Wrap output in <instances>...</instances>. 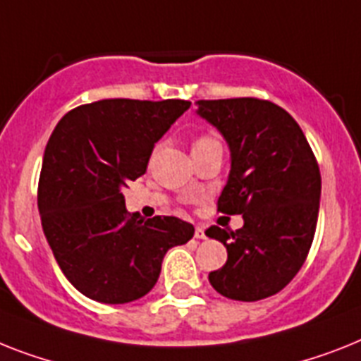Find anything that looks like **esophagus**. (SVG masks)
Instances as JSON below:
<instances>
[{
	"label": "esophagus",
	"mask_w": 361,
	"mask_h": 361,
	"mask_svg": "<svg viewBox=\"0 0 361 361\" xmlns=\"http://www.w3.org/2000/svg\"><path fill=\"white\" fill-rule=\"evenodd\" d=\"M195 238H197V240H204V238H207V232H204V228L202 227L195 228Z\"/></svg>",
	"instance_id": "34e87169"
}]
</instances>
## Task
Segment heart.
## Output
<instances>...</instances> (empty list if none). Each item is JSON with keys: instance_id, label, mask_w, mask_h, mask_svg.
Masks as SVG:
<instances>
[{"instance_id": "obj_1", "label": "heart", "mask_w": 361, "mask_h": 361, "mask_svg": "<svg viewBox=\"0 0 361 361\" xmlns=\"http://www.w3.org/2000/svg\"><path fill=\"white\" fill-rule=\"evenodd\" d=\"M207 140H214V138H208V136H204V138H199L197 142H207ZM197 142H195V144H197Z\"/></svg>"}]
</instances>
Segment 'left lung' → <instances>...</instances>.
Segmentation results:
<instances>
[{"label": "left lung", "mask_w": 361, "mask_h": 361, "mask_svg": "<svg viewBox=\"0 0 361 361\" xmlns=\"http://www.w3.org/2000/svg\"><path fill=\"white\" fill-rule=\"evenodd\" d=\"M195 105L231 151L217 210L243 216L236 232L207 231L228 255L208 281L227 299H266L290 284L308 256L319 214V166L297 121L271 101L238 97Z\"/></svg>", "instance_id": "8db88e82"}]
</instances>
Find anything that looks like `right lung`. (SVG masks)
Returning a JSON list of instances; mask_svg holds the SVG:
<instances>
[{"mask_svg": "<svg viewBox=\"0 0 361 361\" xmlns=\"http://www.w3.org/2000/svg\"><path fill=\"white\" fill-rule=\"evenodd\" d=\"M190 101L101 99L70 110L46 145L38 183L42 228L71 286L105 305L153 290L164 255L193 238L173 216L144 219L121 190L145 173L154 144Z\"/></svg>", "mask_w": 361, "mask_h": 361, "instance_id": "obj_1", "label": "right lung"}]
</instances>
